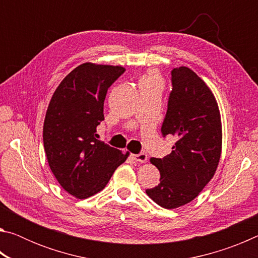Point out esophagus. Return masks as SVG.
I'll use <instances>...</instances> for the list:
<instances>
[{
  "label": "esophagus",
  "instance_id": "34e87169",
  "mask_svg": "<svg viewBox=\"0 0 258 258\" xmlns=\"http://www.w3.org/2000/svg\"><path fill=\"white\" fill-rule=\"evenodd\" d=\"M133 159L138 163H146L148 160V155L145 154V152H141V154L138 155H133Z\"/></svg>",
  "mask_w": 258,
  "mask_h": 258
}]
</instances>
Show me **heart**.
<instances>
[{
    "instance_id": "1",
    "label": "heart",
    "mask_w": 258,
    "mask_h": 258,
    "mask_svg": "<svg viewBox=\"0 0 258 258\" xmlns=\"http://www.w3.org/2000/svg\"><path fill=\"white\" fill-rule=\"evenodd\" d=\"M155 76L154 75H150V76H147L146 78H145V80H155Z\"/></svg>"
}]
</instances>
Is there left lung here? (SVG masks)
I'll list each match as a JSON object with an SVG mask.
<instances>
[{
  "mask_svg": "<svg viewBox=\"0 0 258 258\" xmlns=\"http://www.w3.org/2000/svg\"><path fill=\"white\" fill-rule=\"evenodd\" d=\"M172 91L161 134L175 137L172 152L151 158L160 183L147 189L159 206L173 209L194 200L215 174L222 149V125L215 97L187 67L171 72Z\"/></svg>",
  "mask_w": 258,
  "mask_h": 258,
  "instance_id": "1",
  "label": "left lung"
}]
</instances>
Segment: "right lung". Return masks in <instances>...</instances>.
Segmentation results:
<instances>
[{
    "label": "right lung",
    "instance_id": "obj_1",
    "mask_svg": "<svg viewBox=\"0 0 258 258\" xmlns=\"http://www.w3.org/2000/svg\"><path fill=\"white\" fill-rule=\"evenodd\" d=\"M124 72L119 66L83 63L52 95L43 126L45 154L60 185L76 198L101 191L128 156L97 139L107 91Z\"/></svg>",
    "mask_w": 258,
    "mask_h": 258
}]
</instances>
